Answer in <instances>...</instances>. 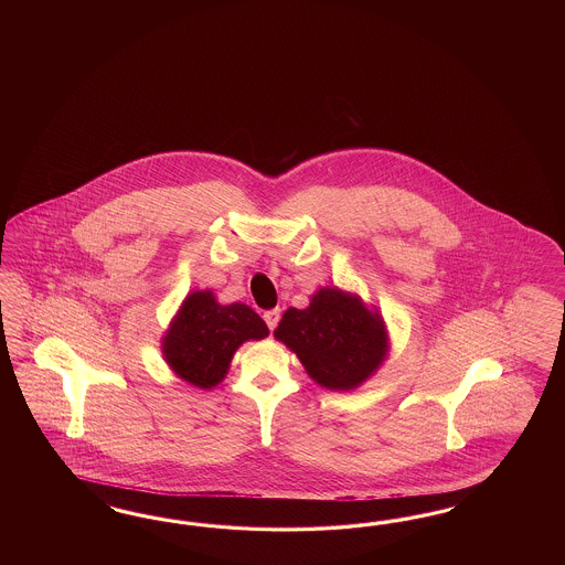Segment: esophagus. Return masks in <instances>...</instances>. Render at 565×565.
Returning a JSON list of instances; mask_svg holds the SVG:
<instances>
[{
  "instance_id": "1",
  "label": "esophagus",
  "mask_w": 565,
  "mask_h": 565,
  "mask_svg": "<svg viewBox=\"0 0 565 565\" xmlns=\"http://www.w3.org/2000/svg\"><path fill=\"white\" fill-rule=\"evenodd\" d=\"M279 317H281V310L279 308H271V310H265V315H263V319H265V323L267 327L274 331L277 323H279Z\"/></svg>"
}]
</instances>
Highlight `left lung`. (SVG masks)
<instances>
[{"label":"left lung","mask_w":565,"mask_h":565,"mask_svg":"<svg viewBox=\"0 0 565 565\" xmlns=\"http://www.w3.org/2000/svg\"><path fill=\"white\" fill-rule=\"evenodd\" d=\"M321 387L356 390L390 352L385 323L356 294L321 288L305 310L288 308L274 331Z\"/></svg>","instance_id":"1"}]
</instances>
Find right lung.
Returning a JSON list of instances; mask_svg holds the SVG:
<instances>
[{"label": "right lung", "mask_w": 565, "mask_h": 565, "mask_svg": "<svg viewBox=\"0 0 565 565\" xmlns=\"http://www.w3.org/2000/svg\"><path fill=\"white\" fill-rule=\"evenodd\" d=\"M269 329L246 305H220L213 291H192L163 335V359L180 379L211 390L227 375L239 345L263 340Z\"/></svg>", "instance_id": "1"}]
</instances>
